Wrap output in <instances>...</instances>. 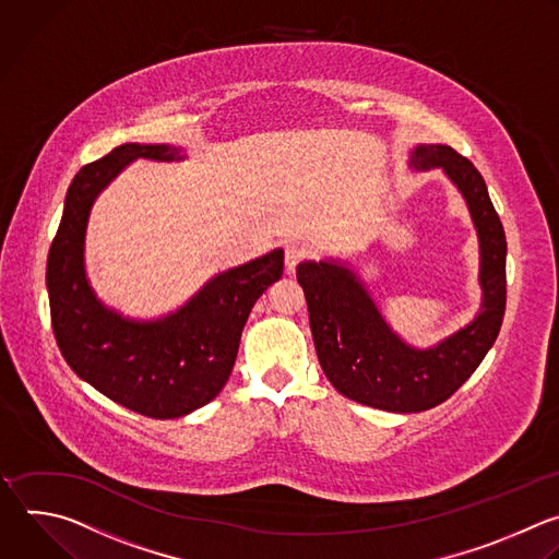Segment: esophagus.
Masks as SVG:
<instances>
[{
    "instance_id": "34e87169",
    "label": "esophagus",
    "mask_w": 559,
    "mask_h": 559,
    "mask_svg": "<svg viewBox=\"0 0 559 559\" xmlns=\"http://www.w3.org/2000/svg\"><path fill=\"white\" fill-rule=\"evenodd\" d=\"M308 249L304 247V245H299V242H290V245H286V249H284V262H286V271H295V266L299 264V262H304L306 258H308Z\"/></svg>"
}]
</instances>
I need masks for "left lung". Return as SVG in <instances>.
I'll list each match as a JSON object with an SVG mask.
<instances>
[{"mask_svg":"<svg viewBox=\"0 0 559 559\" xmlns=\"http://www.w3.org/2000/svg\"><path fill=\"white\" fill-rule=\"evenodd\" d=\"M414 169L442 167L463 191L480 238L483 312L431 350L405 346L385 325L359 280L344 266L304 262V288L314 350L340 394L385 412H423L448 401L493 346L507 306V240L480 171L448 145H418Z\"/></svg>","mask_w":559,"mask_h":559,"instance_id":"1","label":"left lung"}]
</instances>
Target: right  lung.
<instances>
[{"label":"right lung","mask_w":559,"mask_h":559,"mask_svg":"<svg viewBox=\"0 0 559 559\" xmlns=\"http://www.w3.org/2000/svg\"><path fill=\"white\" fill-rule=\"evenodd\" d=\"M134 158L180 156L169 145L126 143L70 182L46 266L50 319L63 359L83 381L136 414L178 418L213 401L229 381L242 328L260 295L282 277L284 251L213 277L160 321H130L103 308L83 271L85 225L98 191Z\"/></svg>","instance_id":"1"}]
</instances>
